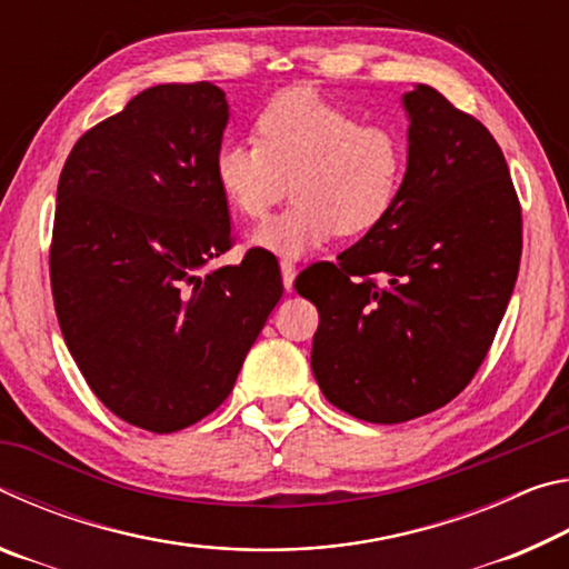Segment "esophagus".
I'll return each instance as SVG.
<instances>
[{"label":"esophagus","instance_id":"34e87169","mask_svg":"<svg viewBox=\"0 0 569 569\" xmlns=\"http://www.w3.org/2000/svg\"><path fill=\"white\" fill-rule=\"evenodd\" d=\"M281 278H283L286 291H291L293 281H296V263L293 261H281Z\"/></svg>","mask_w":569,"mask_h":569}]
</instances>
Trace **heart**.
<instances>
[{"label": "heart", "instance_id": "heart-1", "mask_svg": "<svg viewBox=\"0 0 569 569\" xmlns=\"http://www.w3.org/2000/svg\"><path fill=\"white\" fill-rule=\"evenodd\" d=\"M253 138L226 140L213 178L228 208L248 220L263 218L291 188L293 203L250 238L268 253L301 258L336 233L363 236L399 203L407 176L401 132L311 88L273 94L256 114Z\"/></svg>", "mask_w": 569, "mask_h": 569}]
</instances>
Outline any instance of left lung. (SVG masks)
<instances>
[{
    "instance_id": "obj_1",
    "label": "left lung",
    "mask_w": 569,
    "mask_h": 569,
    "mask_svg": "<svg viewBox=\"0 0 569 569\" xmlns=\"http://www.w3.org/2000/svg\"><path fill=\"white\" fill-rule=\"evenodd\" d=\"M409 160L397 208L296 278L319 308L311 369L351 417L401 423L475 379L515 291L522 208L485 124L429 84L403 94Z\"/></svg>"
}]
</instances>
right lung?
<instances>
[{"instance_id": "add662e5", "label": "right lung", "mask_w": 569, "mask_h": 569, "mask_svg": "<svg viewBox=\"0 0 569 569\" xmlns=\"http://www.w3.org/2000/svg\"><path fill=\"white\" fill-rule=\"evenodd\" d=\"M228 124L210 82L156 84L74 142L50 246L57 321L77 369L114 417L170 435L233 391L281 301L278 261L233 246L213 178Z\"/></svg>"}]
</instances>
